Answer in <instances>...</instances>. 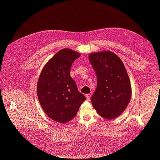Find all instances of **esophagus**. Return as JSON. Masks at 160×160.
<instances>
[{"instance_id":"1","label":"esophagus","mask_w":160,"mask_h":160,"mask_svg":"<svg viewBox=\"0 0 160 160\" xmlns=\"http://www.w3.org/2000/svg\"><path fill=\"white\" fill-rule=\"evenodd\" d=\"M85 97H86V98H87V101H90V95H88V94H86Z\"/></svg>"}]
</instances>
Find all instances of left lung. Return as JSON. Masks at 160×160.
<instances>
[{
    "label": "left lung",
    "instance_id": "obj_1",
    "mask_svg": "<svg viewBox=\"0 0 160 160\" xmlns=\"http://www.w3.org/2000/svg\"><path fill=\"white\" fill-rule=\"evenodd\" d=\"M89 60L97 75V86L91 103L98 113L106 119L118 118L132 98V86L123 62L114 52H92Z\"/></svg>",
    "mask_w": 160,
    "mask_h": 160
}]
</instances>
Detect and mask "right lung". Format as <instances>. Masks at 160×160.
<instances>
[{"instance_id": "1", "label": "right lung", "mask_w": 160, "mask_h": 160, "mask_svg": "<svg viewBox=\"0 0 160 160\" xmlns=\"http://www.w3.org/2000/svg\"><path fill=\"white\" fill-rule=\"evenodd\" d=\"M81 54L70 49L58 51L43 67L37 85L38 99L52 120L65 123L73 119L85 97L70 76L72 63Z\"/></svg>"}]
</instances>
